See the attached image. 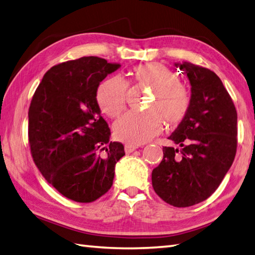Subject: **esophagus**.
<instances>
[{
	"mask_svg": "<svg viewBox=\"0 0 255 255\" xmlns=\"http://www.w3.org/2000/svg\"><path fill=\"white\" fill-rule=\"evenodd\" d=\"M138 146L136 145H132V144H126V146H124V149H126V152L127 154H129V152L134 151L135 149H137Z\"/></svg>",
	"mask_w": 255,
	"mask_h": 255,
	"instance_id": "esophagus-1",
	"label": "esophagus"
}]
</instances>
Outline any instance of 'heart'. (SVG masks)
Returning a JSON list of instances; mask_svg holds the SVG:
<instances>
[{
  "mask_svg": "<svg viewBox=\"0 0 255 255\" xmlns=\"http://www.w3.org/2000/svg\"><path fill=\"white\" fill-rule=\"evenodd\" d=\"M134 80L152 88V98L146 112L129 111L115 123L116 136L128 144L138 145L149 140L161 131L162 116L168 124H177L190 109L191 98L177 76L161 63H147L133 69ZM127 82L121 76H112L101 83L96 100L100 110L111 118L126 108Z\"/></svg>",
  "mask_w": 255,
  "mask_h": 255,
  "instance_id": "heart-1",
  "label": "heart"
}]
</instances>
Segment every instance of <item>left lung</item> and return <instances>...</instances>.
Instances as JSON below:
<instances>
[{"mask_svg":"<svg viewBox=\"0 0 255 255\" xmlns=\"http://www.w3.org/2000/svg\"><path fill=\"white\" fill-rule=\"evenodd\" d=\"M174 65L190 81V109L168 137L180 147H162L163 158L151 172V183L168 204L188 207L208 199L233 165L237 111L213 71L190 62Z\"/></svg>","mask_w":255,"mask_h":255,"instance_id":"left-lung-1","label":"left lung"}]
</instances>
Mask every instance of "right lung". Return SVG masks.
Listing matches in <instances>:
<instances>
[{
    "instance_id": "1",
    "label": "right lung",
    "mask_w": 255,
    "mask_h": 255,
    "mask_svg": "<svg viewBox=\"0 0 255 255\" xmlns=\"http://www.w3.org/2000/svg\"><path fill=\"white\" fill-rule=\"evenodd\" d=\"M121 65L84 56L55 65L44 74L28 111L32 159L62 195L94 202L109 191L116 163L126 152L110 142L108 123L100 116L96 92Z\"/></svg>"
}]
</instances>
